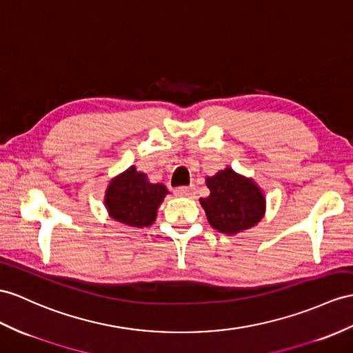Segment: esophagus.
<instances>
[{"label":"esophagus","mask_w":353,"mask_h":353,"mask_svg":"<svg viewBox=\"0 0 353 353\" xmlns=\"http://www.w3.org/2000/svg\"><path fill=\"white\" fill-rule=\"evenodd\" d=\"M196 193L194 185H184V187H178L175 188V194L176 196H185V197H192Z\"/></svg>","instance_id":"obj_1"}]
</instances>
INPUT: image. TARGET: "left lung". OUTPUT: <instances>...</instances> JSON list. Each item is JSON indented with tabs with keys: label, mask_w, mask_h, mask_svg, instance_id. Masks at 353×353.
<instances>
[{
	"label": "left lung",
	"mask_w": 353,
	"mask_h": 353,
	"mask_svg": "<svg viewBox=\"0 0 353 353\" xmlns=\"http://www.w3.org/2000/svg\"><path fill=\"white\" fill-rule=\"evenodd\" d=\"M210 196L201 205L210 225L226 235L253 228L265 214L263 193L252 178H245L226 168L206 178Z\"/></svg>",
	"instance_id": "left-lung-1"
}]
</instances>
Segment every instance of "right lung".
Instances as JSON below:
<instances>
[{
    "label": "right lung",
    "mask_w": 353,
    "mask_h": 353,
    "mask_svg": "<svg viewBox=\"0 0 353 353\" xmlns=\"http://www.w3.org/2000/svg\"><path fill=\"white\" fill-rule=\"evenodd\" d=\"M166 194L165 185L151 184L147 175L130 166L108 185L105 205L114 220L132 228H143L156 220L159 206Z\"/></svg>",
    "instance_id": "add662e5"
}]
</instances>
